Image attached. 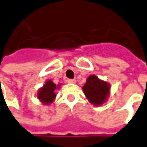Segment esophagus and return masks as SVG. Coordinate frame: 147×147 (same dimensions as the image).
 I'll return each instance as SVG.
<instances>
[{
    "label": "esophagus",
    "instance_id": "1",
    "mask_svg": "<svg viewBox=\"0 0 147 147\" xmlns=\"http://www.w3.org/2000/svg\"><path fill=\"white\" fill-rule=\"evenodd\" d=\"M67 81V83H69V84H76V80H72V79H68Z\"/></svg>",
    "mask_w": 147,
    "mask_h": 147
}]
</instances>
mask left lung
Returning <instances> with one entry per match:
<instances>
[{
	"mask_svg": "<svg viewBox=\"0 0 147 147\" xmlns=\"http://www.w3.org/2000/svg\"><path fill=\"white\" fill-rule=\"evenodd\" d=\"M83 91L91 104L99 106L107 100L109 95L110 85L92 75L88 78L86 84L83 87Z\"/></svg>",
	"mask_w": 147,
	"mask_h": 147,
	"instance_id": "1",
	"label": "left lung"
}]
</instances>
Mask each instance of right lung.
Instances as JSON below:
<instances>
[{"mask_svg":"<svg viewBox=\"0 0 147 147\" xmlns=\"http://www.w3.org/2000/svg\"><path fill=\"white\" fill-rule=\"evenodd\" d=\"M59 85L56 86L52 81L48 80L44 87L38 91L37 98L40 100L44 104H49L53 102L54 98H56L55 90L59 88Z\"/></svg>","mask_w":147,"mask_h":147,"instance_id":"obj_1","label":"right lung"}]
</instances>
